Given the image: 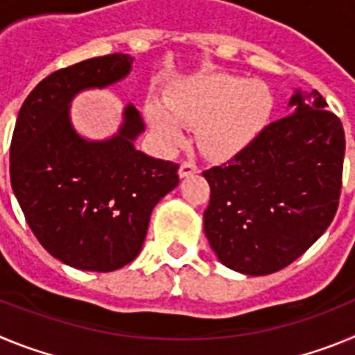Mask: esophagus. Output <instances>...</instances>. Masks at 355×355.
<instances>
[{
  "instance_id": "1",
  "label": "esophagus",
  "mask_w": 355,
  "mask_h": 355,
  "mask_svg": "<svg viewBox=\"0 0 355 355\" xmlns=\"http://www.w3.org/2000/svg\"><path fill=\"white\" fill-rule=\"evenodd\" d=\"M199 172V165L192 159H187V162L181 163V168H180V175L181 178H188V175L197 174Z\"/></svg>"
}]
</instances>
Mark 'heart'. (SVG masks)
Masks as SVG:
<instances>
[{"label":"heart","instance_id":"1","mask_svg":"<svg viewBox=\"0 0 355 355\" xmlns=\"http://www.w3.org/2000/svg\"><path fill=\"white\" fill-rule=\"evenodd\" d=\"M162 103L149 101L146 114L165 147L180 146L183 126L197 128V142L209 158H227L245 146L270 117L274 97L263 83L218 76L187 81ZM171 114H168V112Z\"/></svg>","mask_w":355,"mask_h":355}]
</instances>
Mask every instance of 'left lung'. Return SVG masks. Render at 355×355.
Returning <instances> with one entry per match:
<instances>
[{
	"label": "left lung",
	"mask_w": 355,
	"mask_h": 355,
	"mask_svg": "<svg viewBox=\"0 0 355 355\" xmlns=\"http://www.w3.org/2000/svg\"><path fill=\"white\" fill-rule=\"evenodd\" d=\"M293 114L272 121L209 183L205 233L225 266L247 275L281 270L324 234L338 211L345 131L322 94L291 97Z\"/></svg>",
	"instance_id": "left-lung-1"
}]
</instances>
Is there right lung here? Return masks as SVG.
I'll return each mask as SVG.
<instances>
[{
    "label": "right lung",
    "mask_w": 355,
    "mask_h": 355,
    "mask_svg": "<svg viewBox=\"0 0 355 355\" xmlns=\"http://www.w3.org/2000/svg\"><path fill=\"white\" fill-rule=\"evenodd\" d=\"M131 62L114 53L55 71L26 97L12 135L10 181L24 218L44 249L80 270L112 272L133 261L150 211L180 183V163L133 147L144 131L135 106L106 142H87L71 126L72 96L115 83Z\"/></svg>",
    "instance_id": "1"
}]
</instances>
